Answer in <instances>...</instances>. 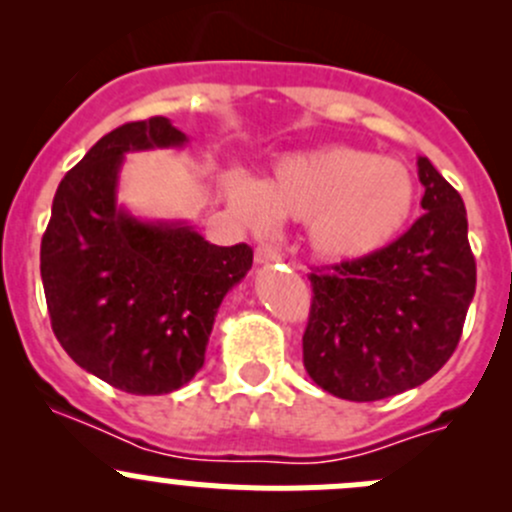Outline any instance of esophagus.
I'll return each instance as SVG.
<instances>
[{"label":"esophagus","instance_id":"34e87169","mask_svg":"<svg viewBox=\"0 0 512 512\" xmlns=\"http://www.w3.org/2000/svg\"><path fill=\"white\" fill-rule=\"evenodd\" d=\"M280 260H282L280 250H277V247H272V245H260L255 250L257 265H270V262H280Z\"/></svg>","mask_w":512,"mask_h":512}]
</instances>
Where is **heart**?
Instances as JSON below:
<instances>
[{"mask_svg": "<svg viewBox=\"0 0 512 512\" xmlns=\"http://www.w3.org/2000/svg\"><path fill=\"white\" fill-rule=\"evenodd\" d=\"M227 200L252 227L275 215L307 223V245L329 265L369 260L411 223L416 178L399 158L374 156L356 146H322L292 153L262 183L230 175Z\"/></svg>", "mask_w": 512, "mask_h": 512, "instance_id": "1", "label": "heart"}]
</instances>
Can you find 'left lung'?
Returning a JSON list of instances; mask_svg holds the SVG:
<instances>
[{"instance_id":"8db88e82","label":"left lung","mask_w":512,"mask_h":512,"mask_svg":"<svg viewBox=\"0 0 512 512\" xmlns=\"http://www.w3.org/2000/svg\"><path fill=\"white\" fill-rule=\"evenodd\" d=\"M426 213L379 255L314 270L304 369L347 401H379L431 379L456 352L476 294L466 205L418 158Z\"/></svg>"}]
</instances>
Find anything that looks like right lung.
I'll use <instances>...</instances> for the list:
<instances>
[{
	"label": "right lung",
	"mask_w": 512,
	"mask_h": 512,
	"mask_svg": "<svg viewBox=\"0 0 512 512\" xmlns=\"http://www.w3.org/2000/svg\"><path fill=\"white\" fill-rule=\"evenodd\" d=\"M168 118L123 123L54 195L41 237L51 329L89 374L128 394H170L205 361L220 302L252 267V247L210 245L185 223H143L116 205L128 151L183 146Z\"/></svg>",
	"instance_id": "right-lung-1"
}]
</instances>
